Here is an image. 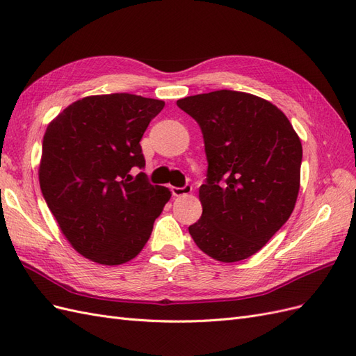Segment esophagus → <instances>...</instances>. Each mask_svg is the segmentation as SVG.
Listing matches in <instances>:
<instances>
[{"label":"esophagus","instance_id":"obj_1","mask_svg":"<svg viewBox=\"0 0 356 356\" xmlns=\"http://www.w3.org/2000/svg\"><path fill=\"white\" fill-rule=\"evenodd\" d=\"M191 190H193V187H191L190 184H186L184 187H170L172 196H175V197H181V196L190 195Z\"/></svg>","mask_w":356,"mask_h":356}]
</instances>
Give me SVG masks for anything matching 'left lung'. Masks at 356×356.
I'll list each match as a JSON object with an SVG mask.
<instances>
[{
    "label": "left lung",
    "instance_id": "1",
    "mask_svg": "<svg viewBox=\"0 0 356 356\" xmlns=\"http://www.w3.org/2000/svg\"><path fill=\"white\" fill-rule=\"evenodd\" d=\"M197 122L208 160L202 217L188 232L215 260L254 255L293 213L303 149L286 115L258 96L215 90L177 101Z\"/></svg>",
    "mask_w": 356,
    "mask_h": 356
}]
</instances>
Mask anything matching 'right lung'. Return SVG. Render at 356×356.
<instances>
[{"label": "right lung", "mask_w": 356, "mask_h": 356, "mask_svg": "<svg viewBox=\"0 0 356 356\" xmlns=\"http://www.w3.org/2000/svg\"><path fill=\"white\" fill-rule=\"evenodd\" d=\"M165 102L132 93L88 96L53 120L42 139L40 187L75 251L115 266L135 258L170 199L144 172L139 141Z\"/></svg>", "instance_id": "right-lung-1"}]
</instances>
